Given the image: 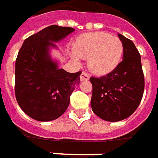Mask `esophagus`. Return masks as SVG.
Here are the masks:
<instances>
[{"label": "esophagus", "mask_w": 158, "mask_h": 158, "mask_svg": "<svg viewBox=\"0 0 158 158\" xmlns=\"http://www.w3.org/2000/svg\"><path fill=\"white\" fill-rule=\"evenodd\" d=\"M80 79H81V81H87V80L89 79V75H88L87 72L82 71L81 74V76H80Z\"/></svg>", "instance_id": "esophagus-1"}]
</instances>
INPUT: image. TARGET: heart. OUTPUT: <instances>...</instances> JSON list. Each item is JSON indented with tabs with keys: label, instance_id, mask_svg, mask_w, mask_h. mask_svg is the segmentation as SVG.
<instances>
[{
	"label": "heart",
	"instance_id": "b5f03b06",
	"mask_svg": "<svg viewBox=\"0 0 158 158\" xmlns=\"http://www.w3.org/2000/svg\"><path fill=\"white\" fill-rule=\"evenodd\" d=\"M71 57L87 59L90 70L98 75L111 72L120 63L123 52V42L119 38L105 32H93L81 35L73 45Z\"/></svg>",
	"mask_w": 158,
	"mask_h": 158
}]
</instances>
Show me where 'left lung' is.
<instances>
[{"label":"left lung","mask_w":158,"mask_h":158,"mask_svg":"<svg viewBox=\"0 0 158 158\" xmlns=\"http://www.w3.org/2000/svg\"><path fill=\"white\" fill-rule=\"evenodd\" d=\"M123 59L115 70L101 77H90L93 85L91 107L101 119L123 120L135 112L141 101L145 77L141 59L134 42L123 35Z\"/></svg>","instance_id":"8db88e82"}]
</instances>
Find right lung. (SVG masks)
Here are the masks:
<instances>
[{"instance_id":"1","label":"right lung","mask_w":158,"mask_h":158,"mask_svg":"<svg viewBox=\"0 0 158 158\" xmlns=\"http://www.w3.org/2000/svg\"><path fill=\"white\" fill-rule=\"evenodd\" d=\"M75 31L50 25L23 41L15 63V96L23 111L40 122L55 120L70 104V95L80 83L81 71L69 73L59 69L48 54L53 42Z\"/></svg>"}]
</instances>
